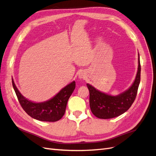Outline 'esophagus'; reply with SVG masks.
Here are the masks:
<instances>
[{"label":"esophagus","instance_id":"34e87169","mask_svg":"<svg viewBox=\"0 0 156 156\" xmlns=\"http://www.w3.org/2000/svg\"><path fill=\"white\" fill-rule=\"evenodd\" d=\"M79 77L80 78H82L83 77V74H79Z\"/></svg>","mask_w":156,"mask_h":156}]
</instances>
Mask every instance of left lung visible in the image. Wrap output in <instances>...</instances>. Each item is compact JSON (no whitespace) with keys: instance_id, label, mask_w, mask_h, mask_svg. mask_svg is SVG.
Listing matches in <instances>:
<instances>
[{"instance_id":"8db88e82","label":"left lung","mask_w":156,"mask_h":156,"mask_svg":"<svg viewBox=\"0 0 156 156\" xmlns=\"http://www.w3.org/2000/svg\"><path fill=\"white\" fill-rule=\"evenodd\" d=\"M141 66L138 53V66L136 76L132 86L127 90L116 96L101 92L89 83H86L90 91V106L91 112L99 119L117 117L125 113L135 100L140 82Z\"/></svg>"}]
</instances>
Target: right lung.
Here are the masks:
<instances>
[{
  "label": "right lung",
  "mask_w": 156,
  "mask_h": 156,
  "mask_svg": "<svg viewBox=\"0 0 156 156\" xmlns=\"http://www.w3.org/2000/svg\"><path fill=\"white\" fill-rule=\"evenodd\" d=\"M14 90L19 103L23 109L31 117L41 121L55 122L61 119L65 115L68 100L75 89V81L66 86L49 100L41 103L31 101L24 98L16 86L12 78Z\"/></svg>",
  "instance_id": "1"
}]
</instances>
